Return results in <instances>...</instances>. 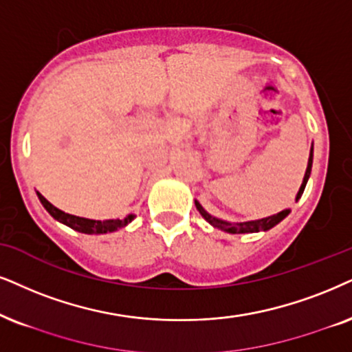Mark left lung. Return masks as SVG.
Wrapping results in <instances>:
<instances>
[{"label": "left lung", "mask_w": 352, "mask_h": 352, "mask_svg": "<svg viewBox=\"0 0 352 352\" xmlns=\"http://www.w3.org/2000/svg\"><path fill=\"white\" fill-rule=\"evenodd\" d=\"M312 159H314V151H310V157H309V164H307L305 177H304V182H302V185H300L299 193H297V199H299L302 197V193H304L307 180H309L310 172H312ZM195 204H197V209L199 211V214H201L204 219L209 222V224L214 226V228L221 229V230H226V232H229V234H245V232H258V230H268L271 228H274V226L278 224V222H281L284 217L289 214V209H284V211L278 212V214L265 217V219L240 222V224H232V222L216 219V217H212L211 214H208V212L204 211L203 206L198 201H195Z\"/></svg>", "instance_id": "obj_1"}]
</instances>
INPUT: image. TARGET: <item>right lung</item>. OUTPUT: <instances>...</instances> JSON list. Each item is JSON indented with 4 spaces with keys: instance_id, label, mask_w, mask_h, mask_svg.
I'll return each instance as SVG.
<instances>
[{
    "instance_id": "right-lung-1",
    "label": "right lung",
    "mask_w": 352,
    "mask_h": 352,
    "mask_svg": "<svg viewBox=\"0 0 352 352\" xmlns=\"http://www.w3.org/2000/svg\"><path fill=\"white\" fill-rule=\"evenodd\" d=\"M38 199L40 203L43 204V208L47 209L50 214L55 217L56 221L63 222V224L68 226V228L78 230V232H82V234H105V232H113V230H117L120 228H124V226L128 224V222H131L135 219V216L130 214L128 217H124V219H110V221H94V219H86V217H79V216H73V214H68V212H63L61 209H58L53 206L50 201H47L45 198L42 197V195L38 193Z\"/></svg>"
}]
</instances>
